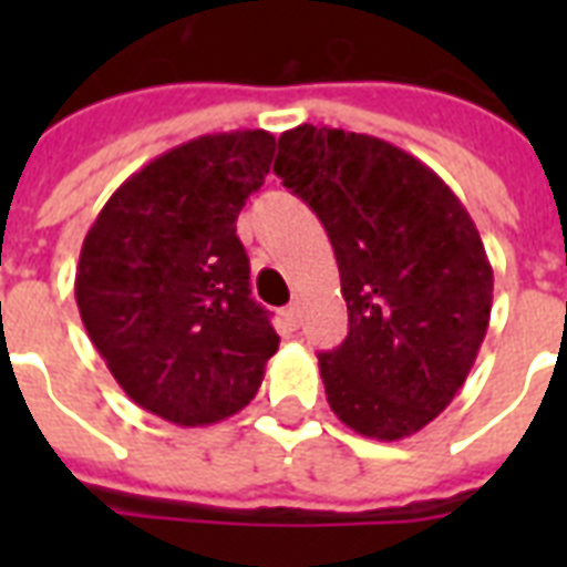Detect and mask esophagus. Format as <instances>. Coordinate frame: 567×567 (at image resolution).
<instances>
[{"mask_svg": "<svg viewBox=\"0 0 567 567\" xmlns=\"http://www.w3.org/2000/svg\"><path fill=\"white\" fill-rule=\"evenodd\" d=\"M282 320H285V327H288V329H300V323H302L300 306H297V302H291V306L282 311Z\"/></svg>", "mask_w": 567, "mask_h": 567, "instance_id": "obj_1", "label": "esophagus"}]
</instances>
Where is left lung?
<instances>
[{
	"label": "left lung",
	"mask_w": 567,
	"mask_h": 567,
	"mask_svg": "<svg viewBox=\"0 0 567 567\" xmlns=\"http://www.w3.org/2000/svg\"><path fill=\"white\" fill-rule=\"evenodd\" d=\"M274 173L336 249L350 327L318 355L332 412L368 439H409L465 385L492 318L471 214L414 155L344 128L282 132Z\"/></svg>",
	"instance_id": "obj_1"
}]
</instances>
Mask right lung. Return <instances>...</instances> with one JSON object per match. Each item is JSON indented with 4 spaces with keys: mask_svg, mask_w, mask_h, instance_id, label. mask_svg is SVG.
I'll list each match as a JSON object with an SVG mask.
<instances>
[{
    "mask_svg": "<svg viewBox=\"0 0 567 567\" xmlns=\"http://www.w3.org/2000/svg\"><path fill=\"white\" fill-rule=\"evenodd\" d=\"M274 150L265 128L188 141L128 176L84 235V329L120 388L176 426L240 412L279 350L235 235Z\"/></svg>",
    "mask_w": 567,
    "mask_h": 567,
    "instance_id": "add662e5",
    "label": "right lung"
}]
</instances>
